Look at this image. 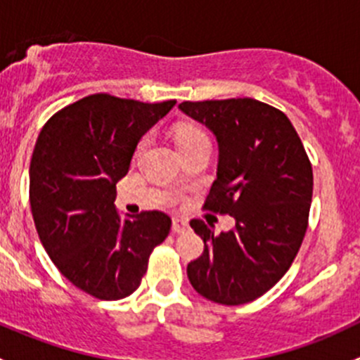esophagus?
Listing matches in <instances>:
<instances>
[{
  "mask_svg": "<svg viewBox=\"0 0 360 360\" xmlns=\"http://www.w3.org/2000/svg\"><path fill=\"white\" fill-rule=\"evenodd\" d=\"M186 230H188V221L179 219V217H176V219L172 221V231H174V233H184Z\"/></svg>",
  "mask_w": 360,
  "mask_h": 360,
  "instance_id": "obj_1",
  "label": "esophagus"
}]
</instances>
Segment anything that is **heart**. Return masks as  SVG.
<instances>
[{
    "label": "heart",
    "mask_w": 360,
    "mask_h": 360,
    "mask_svg": "<svg viewBox=\"0 0 360 360\" xmlns=\"http://www.w3.org/2000/svg\"><path fill=\"white\" fill-rule=\"evenodd\" d=\"M209 141L207 134L203 132L198 125H193V123H183V125L177 127L176 130V143L179 150H184L188 146H193V144L205 143ZM143 148V144L139 146V150Z\"/></svg>",
    "instance_id": "1"
}]
</instances>
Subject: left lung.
Instances as JSON below:
<instances>
[{"label": "left lung", "instance_id": "8db88e82", "mask_svg": "<svg viewBox=\"0 0 360 360\" xmlns=\"http://www.w3.org/2000/svg\"><path fill=\"white\" fill-rule=\"evenodd\" d=\"M179 110L203 123L219 146L217 177L203 209L230 214L235 228L191 219L203 254L188 278L214 303L244 304L285 275L308 226L314 172L288 116L256 99L184 101Z\"/></svg>", "mask_w": 360, "mask_h": 360}]
</instances>
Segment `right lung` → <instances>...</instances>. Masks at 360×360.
<instances>
[{
  "label": "right lung",
  "mask_w": 360,
  "mask_h": 360,
  "mask_svg": "<svg viewBox=\"0 0 360 360\" xmlns=\"http://www.w3.org/2000/svg\"><path fill=\"white\" fill-rule=\"evenodd\" d=\"M174 104L94 94L57 111L36 141L29 202L39 240L60 274L97 300L136 291L170 231L160 210L122 219L115 198L141 137Z\"/></svg>",
  "instance_id": "right-lung-1"
}]
</instances>
